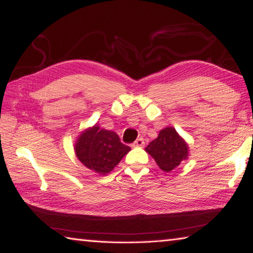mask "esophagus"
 <instances>
[{"instance_id": "esophagus-1", "label": "esophagus", "mask_w": 253, "mask_h": 253, "mask_svg": "<svg viewBox=\"0 0 253 253\" xmlns=\"http://www.w3.org/2000/svg\"><path fill=\"white\" fill-rule=\"evenodd\" d=\"M134 146H137V147H143L144 145H145V140H144V138L143 137H139V138H137L135 142H134Z\"/></svg>"}]
</instances>
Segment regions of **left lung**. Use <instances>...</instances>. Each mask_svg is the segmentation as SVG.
<instances>
[{
    "label": "left lung",
    "instance_id": "obj_1",
    "mask_svg": "<svg viewBox=\"0 0 253 253\" xmlns=\"http://www.w3.org/2000/svg\"><path fill=\"white\" fill-rule=\"evenodd\" d=\"M188 147L173 127L162 129L156 139L148 144L146 152L164 172H170L187 157Z\"/></svg>",
    "mask_w": 253,
    "mask_h": 253
}]
</instances>
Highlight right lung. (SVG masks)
Masks as SVG:
<instances>
[{"label": "right lung", "instance_id": "1", "mask_svg": "<svg viewBox=\"0 0 253 253\" xmlns=\"http://www.w3.org/2000/svg\"><path fill=\"white\" fill-rule=\"evenodd\" d=\"M77 157L85 168L101 175L113 170L130 151L114 131L99 129L97 125L84 131L75 145Z\"/></svg>", "mask_w": 253, "mask_h": 253}]
</instances>
